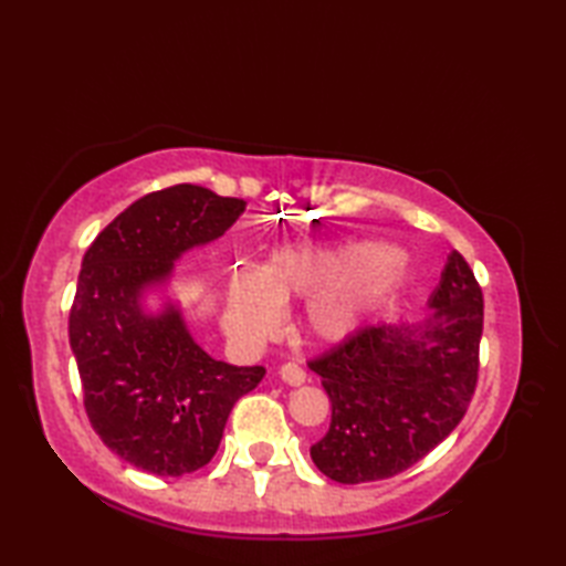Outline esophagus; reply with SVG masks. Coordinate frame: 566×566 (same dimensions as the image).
<instances>
[{"instance_id": "esophagus-1", "label": "esophagus", "mask_w": 566, "mask_h": 566, "mask_svg": "<svg viewBox=\"0 0 566 566\" xmlns=\"http://www.w3.org/2000/svg\"><path fill=\"white\" fill-rule=\"evenodd\" d=\"M280 377H282V381L292 384V387H302V384L306 381V371L296 363H286L280 367Z\"/></svg>"}]
</instances>
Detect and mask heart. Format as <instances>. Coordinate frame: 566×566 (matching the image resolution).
<instances>
[{"label":"heart","mask_w":566,"mask_h":566,"mask_svg":"<svg viewBox=\"0 0 566 566\" xmlns=\"http://www.w3.org/2000/svg\"><path fill=\"white\" fill-rule=\"evenodd\" d=\"M406 276V255L375 243L340 248L290 245L258 268H235L223 296L226 328L240 343L268 340L282 323V304L306 298V323L323 340L350 335Z\"/></svg>","instance_id":"heart-1"}]
</instances>
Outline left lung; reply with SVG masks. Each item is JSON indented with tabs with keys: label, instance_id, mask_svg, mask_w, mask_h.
Masks as SVG:
<instances>
[{
	"label": "left lung",
	"instance_id": "left-lung-1",
	"mask_svg": "<svg viewBox=\"0 0 566 566\" xmlns=\"http://www.w3.org/2000/svg\"><path fill=\"white\" fill-rule=\"evenodd\" d=\"M482 331V286L452 250L423 321L365 326L308 363L333 408L314 464L333 482L365 484L423 460L472 401Z\"/></svg>",
	"mask_w": 566,
	"mask_h": 566
}]
</instances>
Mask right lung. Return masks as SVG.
<instances>
[{
    "mask_svg": "<svg viewBox=\"0 0 566 566\" xmlns=\"http://www.w3.org/2000/svg\"><path fill=\"white\" fill-rule=\"evenodd\" d=\"M243 211V199L207 187H167L118 213L82 258L70 347L84 411L106 448L143 472L185 476L209 464L231 408L264 377L260 365L203 353L175 304L155 316L140 306L182 252L221 238Z\"/></svg>",
    "mask_w": 566,
    "mask_h": 566,
    "instance_id": "right-lung-1",
    "label": "right lung"
}]
</instances>
